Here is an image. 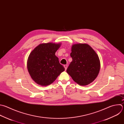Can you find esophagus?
<instances>
[{
	"label": "esophagus",
	"instance_id": "esophagus-1",
	"mask_svg": "<svg viewBox=\"0 0 124 124\" xmlns=\"http://www.w3.org/2000/svg\"><path fill=\"white\" fill-rule=\"evenodd\" d=\"M64 68H65V70H66L67 69V68H68V65H64Z\"/></svg>",
	"mask_w": 124,
	"mask_h": 124
}]
</instances>
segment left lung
<instances>
[{"label": "left lung", "mask_w": 124, "mask_h": 124, "mask_svg": "<svg viewBox=\"0 0 124 124\" xmlns=\"http://www.w3.org/2000/svg\"><path fill=\"white\" fill-rule=\"evenodd\" d=\"M70 56L72 61L67 72L76 83L86 86L97 77L100 69V61L94 50L86 43H77L71 46Z\"/></svg>", "instance_id": "left-lung-1"}]
</instances>
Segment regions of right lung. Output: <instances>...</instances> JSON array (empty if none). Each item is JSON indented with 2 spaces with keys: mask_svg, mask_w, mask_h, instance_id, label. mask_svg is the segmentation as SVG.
<instances>
[{
  "mask_svg": "<svg viewBox=\"0 0 124 124\" xmlns=\"http://www.w3.org/2000/svg\"><path fill=\"white\" fill-rule=\"evenodd\" d=\"M61 43H41L30 53L27 69L32 80L37 84L46 86L53 83L65 70L55 54Z\"/></svg>",
  "mask_w": 124,
  "mask_h": 124,
  "instance_id": "obj_1",
  "label": "right lung"
}]
</instances>
